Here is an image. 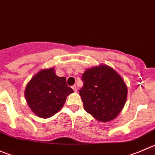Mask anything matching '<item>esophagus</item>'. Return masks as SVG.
I'll use <instances>...</instances> for the list:
<instances>
[{"mask_svg": "<svg viewBox=\"0 0 155 155\" xmlns=\"http://www.w3.org/2000/svg\"><path fill=\"white\" fill-rule=\"evenodd\" d=\"M72 88L73 89V91H74L75 92L77 91V87H76V85H73V86H72Z\"/></svg>", "mask_w": 155, "mask_h": 155, "instance_id": "obj_1", "label": "esophagus"}]
</instances>
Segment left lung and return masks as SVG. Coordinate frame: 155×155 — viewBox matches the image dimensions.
Returning <instances> with one entry per match:
<instances>
[{"mask_svg":"<svg viewBox=\"0 0 155 155\" xmlns=\"http://www.w3.org/2000/svg\"><path fill=\"white\" fill-rule=\"evenodd\" d=\"M79 91L87 113L107 122L119 114L125 104L127 88L122 78L106 65L87 69L82 76Z\"/></svg>","mask_w":155,"mask_h":155,"instance_id":"8db88e82","label":"left lung"}]
</instances>
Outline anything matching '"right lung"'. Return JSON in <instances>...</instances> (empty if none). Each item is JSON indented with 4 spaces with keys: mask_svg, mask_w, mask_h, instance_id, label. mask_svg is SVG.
<instances>
[{
    "mask_svg": "<svg viewBox=\"0 0 155 155\" xmlns=\"http://www.w3.org/2000/svg\"><path fill=\"white\" fill-rule=\"evenodd\" d=\"M73 90L65 77H58L53 68L43 70L34 76L25 88V98L31 110L48 118L57 113Z\"/></svg>",
    "mask_w": 155,
    "mask_h": 155,
    "instance_id": "right-lung-1",
    "label": "right lung"
}]
</instances>
